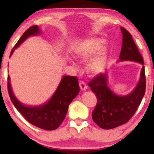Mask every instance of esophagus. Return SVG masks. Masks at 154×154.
<instances>
[{"mask_svg": "<svg viewBox=\"0 0 154 154\" xmlns=\"http://www.w3.org/2000/svg\"><path fill=\"white\" fill-rule=\"evenodd\" d=\"M79 88H80L81 91H86V90H87L88 86L84 81H80V82H79Z\"/></svg>", "mask_w": 154, "mask_h": 154, "instance_id": "1", "label": "esophagus"}]
</instances>
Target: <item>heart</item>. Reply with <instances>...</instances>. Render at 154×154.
Here are the masks:
<instances>
[{"instance_id":"obj_1","label":"heart","mask_w":154,"mask_h":154,"mask_svg":"<svg viewBox=\"0 0 154 154\" xmlns=\"http://www.w3.org/2000/svg\"><path fill=\"white\" fill-rule=\"evenodd\" d=\"M103 40L100 38L88 39L76 48L74 54L77 59L81 61H88L103 48ZM106 63L107 54L106 51H102L90 61L88 66V70L93 75H98L103 72Z\"/></svg>"}]
</instances>
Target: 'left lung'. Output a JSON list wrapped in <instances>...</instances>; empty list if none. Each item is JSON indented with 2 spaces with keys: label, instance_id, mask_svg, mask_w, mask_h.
I'll use <instances>...</instances> for the list:
<instances>
[{
  "label": "left lung",
  "instance_id": "8db88e82",
  "mask_svg": "<svg viewBox=\"0 0 154 154\" xmlns=\"http://www.w3.org/2000/svg\"><path fill=\"white\" fill-rule=\"evenodd\" d=\"M122 46L120 61H132L143 64L140 77L135 89L129 95H117L108 87L106 73L95 76L88 83L97 98V104L92 113L95 124L104 130L115 128L125 124L132 118L141 103L146 92V75L143 59L136 46L131 34L121 27Z\"/></svg>",
  "mask_w": 154,
  "mask_h": 154
}]
</instances>
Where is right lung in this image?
<instances>
[{
    "mask_svg": "<svg viewBox=\"0 0 154 154\" xmlns=\"http://www.w3.org/2000/svg\"><path fill=\"white\" fill-rule=\"evenodd\" d=\"M38 34H40V29L37 25L32 26L26 29L13 48L10 56L28 37ZM8 92L16 109L28 122L43 130H54L62 123L66 115L69 105L79 94V86L77 77L63 76L51 99L46 103L38 106H26L17 99L11 87L9 76H8Z\"/></svg>",
    "mask_w": 154,
    "mask_h": 154,
    "instance_id": "1",
    "label": "right lung"
}]
</instances>
